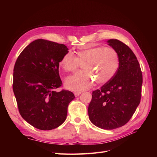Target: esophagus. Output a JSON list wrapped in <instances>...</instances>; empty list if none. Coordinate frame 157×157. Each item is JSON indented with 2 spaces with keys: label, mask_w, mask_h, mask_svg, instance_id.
<instances>
[{
  "label": "esophagus",
  "mask_w": 157,
  "mask_h": 157,
  "mask_svg": "<svg viewBox=\"0 0 157 157\" xmlns=\"http://www.w3.org/2000/svg\"><path fill=\"white\" fill-rule=\"evenodd\" d=\"M80 94H81V93H80V92H75L74 95H75V97H78V96H80Z\"/></svg>",
  "instance_id": "1"
}]
</instances>
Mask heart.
I'll use <instances>...</instances> for the list:
<instances>
[{
  "label": "heart",
  "mask_w": 157,
  "mask_h": 157,
  "mask_svg": "<svg viewBox=\"0 0 157 157\" xmlns=\"http://www.w3.org/2000/svg\"><path fill=\"white\" fill-rule=\"evenodd\" d=\"M79 65H82V71L68 77L65 82L66 88L76 92L88 89L94 80L98 84L109 82L119 67V58L113 49L99 46L78 50L75 57L67 53L59 61L60 67L66 72H74Z\"/></svg>",
  "instance_id": "obj_1"
}]
</instances>
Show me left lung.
Masks as SVG:
<instances>
[{"label": "left lung", "instance_id": "left-lung-1", "mask_svg": "<svg viewBox=\"0 0 157 157\" xmlns=\"http://www.w3.org/2000/svg\"><path fill=\"white\" fill-rule=\"evenodd\" d=\"M119 58L115 76L92 92L88 112L90 121L98 128L113 130L126 124L141 100L143 82L140 63L134 52L117 39L107 41Z\"/></svg>", "mask_w": 157, "mask_h": 157}]
</instances>
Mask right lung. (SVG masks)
I'll return each instance as SVG.
<instances>
[{"label": "right lung", "instance_id": "1", "mask_svg": "<svg viewBox=\"0 0 157 157\" xmlns=\"http://www.w3.org/2000/svg\"><path fill=\"white\" fill-rule=\"evenodd\" d=\"M68 50L63 44L37 39L25 47L16 61L13 91L19 112L37 129L50 130L62 124L69 104L75 99L68 90L55 91L62 84L59 61Z\"/></svg>", "mask_w": 157, "mask_h": 157}]
</instances>
